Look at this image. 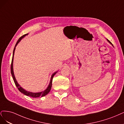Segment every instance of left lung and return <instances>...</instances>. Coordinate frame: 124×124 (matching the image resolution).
I'll return each mask as SVG.
<instances>
[{
  "label": "left lung",
  "mask_w": 124,
  "mask_h": 124,
  "mask_svg": "<svg viewBox=\"0 0 124 124\" xmlns=\"http://www.w3.org/2000/svg\"><path fill=\"white\" fill-rule=\"evenodd\" d=\"M108 42H110V41H109V40H108ZM110 43H111V42H110Z\"/></svg>",
  "instance_id": "8db88e82"
}]
</instances>
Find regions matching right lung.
<instances>
[{
    "mask_svg": "<svg viewBox=\"0 0 124 124\" xmlns=\"http://www.w3.org/2000/svg\"><path fill=\"white\" fill-rule=\"evenodd\" d=\"M26 35H27V34H25V35L22 36V37L18 39V41L16 42V45L15 46V47H14V50H13V57H12V62H11V73L12 76L13 80L14 81V83L15 84L18 90L20 92H21V93H23V94H25V95H26L27 96H30V97H34V98H37V97H43V96H44L46 95L50 92V91L51 90V86H52V81H53V77H54V76L55 75V74L57 73V72L54 73L53 74V75H52V76L51 77L50 81V83H49V85L48 86L47 88L44 91L42 92H39V93H31V92H29L26 91L24 89H23L22 87L21 86H20L18 84V83L17 82V81L16 80V79L15 78L14 75L13 69V57H14V51H15V47L16 46V45H17V44L20 42V41Z\"/></svg>",
    "mask_w": 124,
    "mask_h": 124,
    "instance_id": "right-lung-1",
    "label": "right lung"
}]
</instances>
